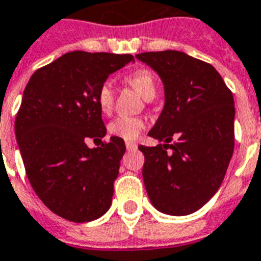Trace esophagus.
<instances>
[{"mask_svg":"<svg viewBox=\"0 0 261 261\" xmlns=\"http://www.w3.org/2000/svg\"><path fill=\"white\" fill-rule=\"evenodd\" d=\"M137 146H138V145L135 144V142H126L127 150H134V149H137Z\"/></svg>","mask_w":261,"mask_h":261,"instance_id":"1","label":"esophagus"}]
</instances>
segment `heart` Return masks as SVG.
I'll list each match as a JSON object with an SVG mask.
<instances>
[{"label": "heart", "instance_id": "heart-1", "mask_svg": "<svg viewBox=\"0 0 261 261\" xmlns=\"http://www.w3.org/2000/svg\"><path fill=\"white\" fill-rule=\"evenodd\" d=\"M126 82L139 91V94L146 101H150L156 97V77L149 69L141 68L128 73L126 76ZM97 104L101 112L109 113L112 111L115 104V89L111 81H105L99 85L97 90ZM144 128L145 120L139 116H117L109 123V133L126 141H135Z\"/></svg>", "mask_w": 261, "mask_h": 261}]
</instances>
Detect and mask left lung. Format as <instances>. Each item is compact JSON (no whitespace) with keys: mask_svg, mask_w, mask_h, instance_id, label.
I'll use <instances>...</instances> for the list:
<instances>
[{"mask_svg":"<svg viewBox=\"0 0 261 261\" xmlns=\"http://www.w3.org/2000/svg\"><path fill=\"white\" fill-rule=\"evenodd\" d=\"M135 57L159 73L166 101L149 131L163 144L138 146L145 156V188L157 211L190 215L223 182L234 152V98L212 65L184 51Z\"/></svg>","mask_w":261,"mask_h":261,"instance_id":"obj_1","label":"left lung"}]
</instances>
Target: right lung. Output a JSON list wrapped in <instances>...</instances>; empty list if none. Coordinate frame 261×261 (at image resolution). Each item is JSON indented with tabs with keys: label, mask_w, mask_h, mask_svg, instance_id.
<instances>
[{
	"label": "right lung",
	"mask_w": 261,
	"mask_h": 261,
	"mask_svg": "<svg viewBox=\"0 0 261 261\" xmlns=\"http://www.w3.org/2000/svg\"><path fill=\"white\" fill-rule=\"evenodd\" d=\"M131 61V55L69 51L37 69L23 93L15 133L27 178L51 212L75 223L101 218L112 204L124 141L111 137L90 149L86 139L107 134L99 85Z\"/></svg>",
	"instance_id": "add662e5"
}]
</instances>
